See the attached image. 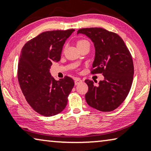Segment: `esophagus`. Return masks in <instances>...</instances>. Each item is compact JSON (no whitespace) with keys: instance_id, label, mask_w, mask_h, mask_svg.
<instances>
[{"instance_id":"esophagus-1","label":"esophagus","mask_w":151,"mask_h":151,"mask_svg":"<svg viewBox=\"0 0 151 151\" xmlns=\"http://www.w3.org/2000/svg\"><path fill=\"white\" fill-rule=\"evenodd\" d=\"M81 83H82V80L80 78H75V85H78V84Z\"/></svg>"}]
</instances>
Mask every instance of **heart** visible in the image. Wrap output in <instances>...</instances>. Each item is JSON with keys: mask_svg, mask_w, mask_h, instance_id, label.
Masks as SVG:
<instances>
[{"mask_svg": "<svg viewBox=\"0 0 151 151\" xmlns=\"http://www.w3.org/2000/svg\"><path fill=\"white\" fill-rule=\"evenodd\" d=\"M90 44V43H89V42L88 41V40H80L77 42V44H77V46H81V45H83V44Z\"/></svg>", "mask_w": 151, "mask_h": 151, "instance_id": "obj_1", "label": "heart"}]
</instances>
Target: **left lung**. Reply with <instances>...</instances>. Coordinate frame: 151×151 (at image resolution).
<instances>
[{
	"label": "left lung",
	"mask_w": 151,
	"mask_h": 151,
	"mask_svg": "<svg viewBox=\"0 0 151 151\" xmlns=\"http://www.w3.org/2000/svg\"><path fill=\"white\" fill-rule=\"evenodd\" d=\"M78 33L88 36L94 43L95 57L91 73L104 76L97 85L93 81H85L88 86L87 103L101 111H113L123 103L132 85L134 67L130 52L118 34L103 28L81 29Z\"/></svg>",
	"instance_id": "8db88e82"
}]
</instances>
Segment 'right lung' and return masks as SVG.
Here are the masks:
<instances>
[{
  "instance_id": "add662e5",
  "label": "right lung",
  "mask_w": 151,
  "mask_h": 151,
  "mask_svg": "<svg viewBox=\"0 0 151 151\" xmlns=\"http://www.w3.org/2000/svg\"><path fill=\"white\" fill-rule=\"evenodd\" d=\"M75 29L40 33L23 46L18 65V79L27 103L44 116L65 109L75 82L69 76L56 81L50 73L52 62L60 60L63 46Z\"/></svg>"
}]
</instances>
